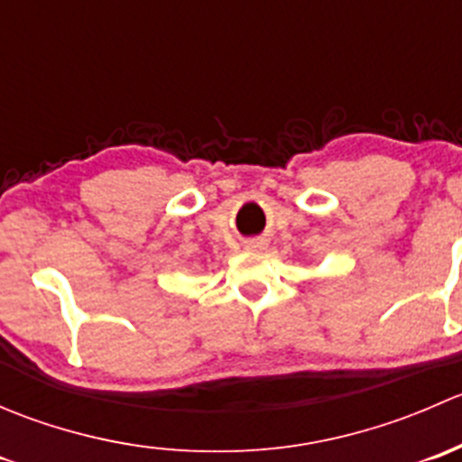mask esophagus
<instances>
[{"label": "esophagus", "mask_w": 462, "mask_h": 462, "mask_svg": "<svg viewBox=\"0 0 462 462\" xmlns=\"http://www.w3.org/2000/svg\"><path fill=\"white\" fill-rule=\"evenodd\" d=\"M265 239H250V241H245V248L248 250H263L265 248Z\"/></svg>", "instance_id": "obj_1"}]
</instances>
